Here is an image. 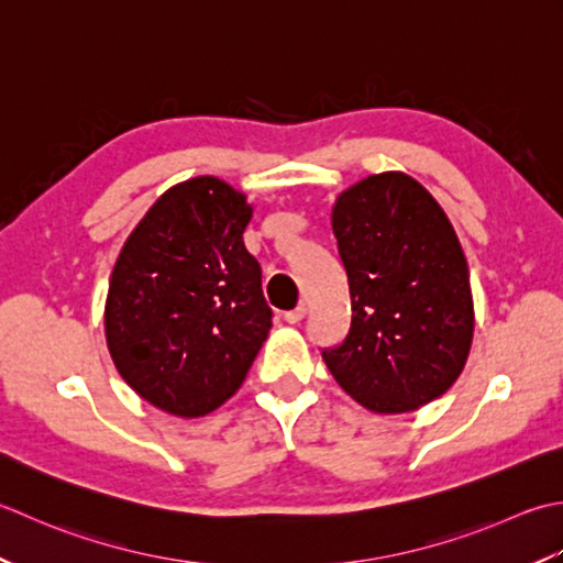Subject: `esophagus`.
<instances>
[{"mask_svg":"<svg viewBox=\"0 0 563 563\" xmlns=\"http://www.w3.org/2000/svg\"><path fill=\"white\" fill-rule=\"evenodd\" d=\"M303 316H306V306L303 303H298L296 308H294V311H286L284 313V320H286V323H298V320H303Z\"/></svg>","mask_w":563,"mask_h":563,"instance_id":"obj_1","label":"esophagus"}]
</instances>
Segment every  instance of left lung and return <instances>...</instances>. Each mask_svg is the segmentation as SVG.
Here are the masks:
<instances>
[{
    "instance_id": "8db88e82",
    "label": "left lung",
    "mask_w": 563,
    "mask_h": 563,
    "mask_svg": "<svg viewBox=\"0 0 563 563\" xmlns=\"http://www.w3.org/2000/svg\"><path fill=\"white\" fill-rule=\"evenodd\" d=\"M332 233L350 282L352 323L323 360L374 412H408L462 374L474 338L464 250L432 194L404 172L342 191Z\"/></svg>"
}]
</instances>
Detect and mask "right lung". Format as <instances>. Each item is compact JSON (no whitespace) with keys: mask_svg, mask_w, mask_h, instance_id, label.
I'll return each instance as SVG.
<instances>
[{"mask_svg":"<svg viewBox=\"0 0 563 563\" xmlns=\"http://www.w3.org/2000/svg\"><path fill=\"white\" fill-rule=\"evenodd\" d=\"M245 194L218 177L167 189L113 265L104 328L123 382L155 408L199 418L231 398L272 328Z\"/></svg>","mask_w":563,"mask_h":563,"instance_id":"1","label":"right lung"}]
</instances>
